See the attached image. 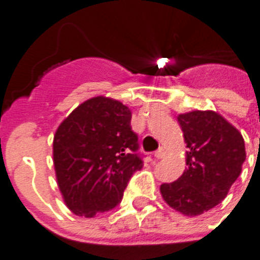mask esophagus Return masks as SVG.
<instances>
[{
	"mask_svg": "<svg viewBox=\"0 0 260 260\" xmlns=\"http://www.w3.org/2000/svg\"><path fill=\"white\" fill-rule=\"evenodd\" d=\"M165 156V148L164 147H160L157 151L155 152V157L156 158H162Z\"/></svg>",
	"mask_w": 260,
	"mask_h": 260,
	"instance_id": "esophagus-1",
	"label": "esophagus"
}]
</instances>
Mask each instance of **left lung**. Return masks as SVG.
<instances>
[{
	"mask_svg": "<svg viewBox=\"0 0 260 260\" xmlns=\"http://www.w3.org/2000/svg\"><path fill=\"white\" fill-rule=\"evenodd\" d=\"M183 132L186 169L160 186L162 199L185 216H198L221 203L241 174L246 158L237 128L212 110H194L177 117Z\"/></svg>",
	"mask_w": 260,
	"mask_h": 260,
	"instance_id": "8db88e82",
	"label": "left lung"
}]
</instances>
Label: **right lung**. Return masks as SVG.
<instances>
[{
  "mask_svg": "<svg viewBox=\"0 0 260 260\" xmlns=\"http://www.w3.org/2000/svg\"><path fill=\"white\" fill-rule=\"evenodd\" d=\"M132 112L112 99H89L57 128L53 158L65 203L75 215L93 217L122 201L135 172L143 168Z\"/></svg>",
  "mask_w": 260,
  "mask_h": 260,
  "instance_id": "add662e5",
  "label": "right lung"
}]
</instances>
